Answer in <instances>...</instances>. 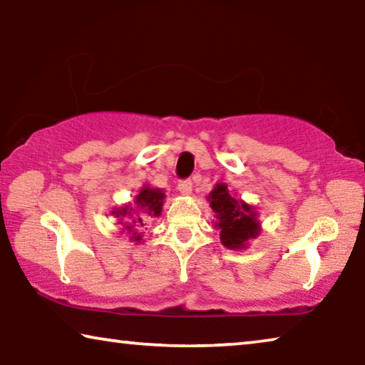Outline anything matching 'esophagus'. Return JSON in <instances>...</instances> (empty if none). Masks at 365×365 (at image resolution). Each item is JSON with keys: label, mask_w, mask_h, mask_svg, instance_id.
I'll use <instances>...</instances> for the list:
<instances>
[{"label": "esophagus", "mask_w": 365, "mask_h": 365, "mask_svg": "<svg viewBox=\"0 0 365 365\" xmlns=\"http://www.w3.org/2000/svg\"><path fill=\"white\" fill-rule=\"evenodd\" d=\"M177 188L182 195H190L191 188H193V183H191V180H180L177 185Z\"/></svg>", "instance_id": "obj_1"}]
</instances>
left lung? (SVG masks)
Returning <instances> with one entry per match:
<instances>
[{"label": "left lung", "mask_w": 365, "mask_h": 365, "mask_svg": "<svg viewBox=\"0 0 365 365\" xmlns=\"http://www.w3.org/2000/svg\"><path fill=\"white\" fill-rule=\"evenodd\" d=\"M207 201L217 217L214 225L220 230V242L225 248L243 250L261 232L255 207L235 197L225 183L215 185Z\"/></svg>", "instance_id": "obj_1"}]
</instances>
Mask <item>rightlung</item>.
Listing matches in <instances>:
<instances>
[{"mask_svg":"<svg viewBox=\"0 0 365 365\" xmlns=\"http://www.w3.org/2000/svg\"><path fill=\"white\" fill-rule=\"evenodd\" d=\"M164 191L159 188H151L145 185L140 190V193L135 196V206H122L113 211L114 217H119V222L123 227V230L132 235V242L140 243L141 235L138 230L146 225L148 215L150 217H159L164 205Z\"/></svg>","mask_w":365,"mask_h":365,"instance_id":"1","label":"right lung"}]
</instances>
